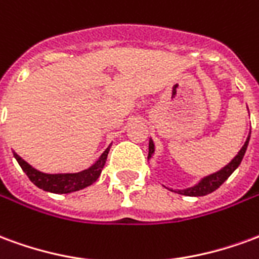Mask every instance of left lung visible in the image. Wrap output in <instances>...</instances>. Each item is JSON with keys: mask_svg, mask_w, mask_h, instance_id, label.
Masks as SVG:
<instances>
[{"mask_svg": "<svg viewBox=\"0 0 259 259\" xmlns=\"http://www.w3.org/2000/svg\"><path fill=\"white\" fill-rule=\"evenodd\" d=\"M248 141H250V135L245 140L244 146L241 147V150L237 152V155L230 161V162L222 168L221 170H218L215 174L209 175V176H205L197 183L193 187H189V189H185V190H178L176 193H179L182 195H189V197H201V195H206L215 191L218 187H221L223 185V182L228 179L230 175L233 174L236 169L239 168V165L241 163V159L244 157L245 150H247V146H248ZM155 151V147H154V143L152 140H150V144H148V158H151V155ZM174 191V190H172Z\"/></svg>", "mask_w": 259, "mask_h": 259, "instance_id": "1", "label": "left lung"}]
</instances>
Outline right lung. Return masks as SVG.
Here are the masks:
<instances>
[{"mask_svg":"<svg viewBox=\"0 0 259 259\" xmlns=\"http://www.w3.org/2000/svg\"><path fill=\"white\" fill-rule=\"evenodd\" d=\"M108 152H109V147L102 152L101 157L97 159L94 165H91L89 169H84L77 174H42L40 170L33 168L31 165H29L25 159H22L16 152H14V157L16 158L20 168L23 169V172L27 175L31 183L36 185L38 189L55 193V194H68V193L81 190L87 186L93 185L100 178L102 168L107 161Z\"/></svg>","mask_w":259,"mask_h":259,"instance_id":"right-lung-1","label":"right lung"}]
</instances>
